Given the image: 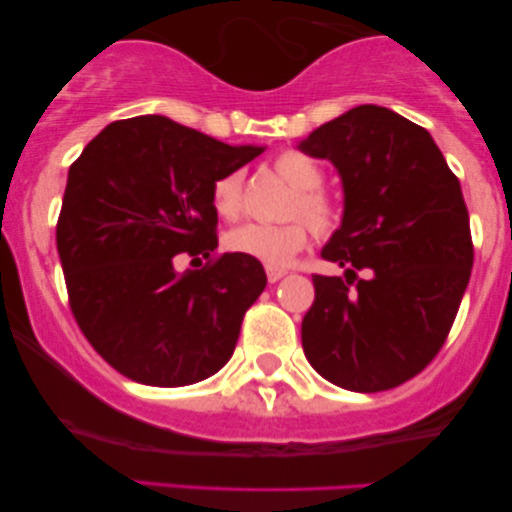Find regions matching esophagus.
<instances>
[{
	"label": "esophagus",
	"mask_w": 512,
	"mask_h": 512,
	"mask_svg": "<svg viewBox=\"0 0 512 512\" xmlns=\"http://www.w3.org/2000/svg\"><path fill=\"white\" fill-rule=\"evenodd\" d=\"M265 275H268V282L275 284L286 275L284 268H275V265H265Z\"/></svg>",
	"instance_id": "esophagus-1"
}]
</instances>
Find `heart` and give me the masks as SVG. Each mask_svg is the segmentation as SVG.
I'll return each mask as SVG.
<instances>
[{
    "mask_svg": "<svg viewBox=\"0 0 512 512\" xmlns=\"http://www.w3.org/2000/svg\"><path fill=\"white\" fill-rule=\"evenodd\" d=\"M272 167L286 184L293 188V195L286 202L282 223H242L226 235V247L233 254L251 256L265 265L289 263L305 244L310 242V229L317 235H331L340 223V214L328 193L321 191L324 174L317 160L298 149L277 153ZM212 202L216 212L226 219H235L244 209V174L240 170L226 172L214 181Z\"/></svg>",
    "mask_w": 512,
    "mask_h": 512,
    "instance_id": "b5f03b06",
    "label": "heart"
}]
</instances>
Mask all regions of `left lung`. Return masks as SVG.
I'll use <instances>...</instances> for the list:
<instances>
[{"instance_id":"1","label":"left lung","mask_w":512,"mask_h":512,"mask_svg":"<svg viewBox=\"0 0 512 512\" xmlns=\"http://www.w3.org/2000/svg\"><path fill=\"white\" fill-rule=\"evenodd\" d=\"M300 151L331 160L345 186L342 226L321 256L347 272L312 275L305 356L342 389H394L436 359L471 279L459 179L422 125L375 104L324 123Z\"/></svg>"}]
</instances>
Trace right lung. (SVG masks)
<instances>
[{"label": "right lung", "instance_id": "1", "mask_svg": "<svg viewBox=\"0 0 512 512\" xmlns=\"http://www.w3.org/2000/svg\"><path fill=\"white\" fill-rule=\"evenodd\" d=\"M261 153L137 116L107 125L69 167L55 230L69 307L121 375L186 387L233 356L268 277L256 258L216 254L212 186ZM181 255L206 265L177 273Z\"/></svg>", "mask_w": 512, "mask_h": 512}]
</instances>
